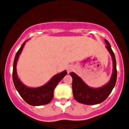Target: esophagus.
<instances>
[{
    "mask_svg": "<svg viewBox=\"0 0 129 129\" xmlns=\"http://www.w3.org/2000/svg\"><path fill=\"white\" fill-rule=\"evenodd\" d=\"M73 69H74V67H73V66H69L68 67H67V73H71V71H73Z\"/></svg>",
    "mask_w": 129,
    "mask_h": 129,
    "instance_id": "1",
    "label": "esophagus"
}]
</instances>
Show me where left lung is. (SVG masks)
Here are the masks:
<instances>
[{
	"instance_id": "8db88e82",
	"label": "left lung",
	"mask_w": 129,
	"mask_h": 129,
	"mask_svg": "<svg viewBox=\"0 0 129 129\" xmlns=\"http://www.w3.org/2000/svg\"><path fill=\"white\" fill-rule=\"evenodd\" d=\"M104 41L107 44L106 47L111 56L113 63V73L110 80L104 86L98 88H93L88 86L76 74L74 73H69L73 78L72 88L73 96L78 103L86 105H94L103 103L108 98L115 87L117 78L116 58L109 43L106 39H104Z\"/></svg>"
}]
</instances>
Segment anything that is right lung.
Returning <instances> with one entry per match:
<instances>
[{
    "mask_svg": "<svg viewBox=\"0 0 129 129\" xmlns=\"http://www.w3.org/2000/svg\"><path fill=\"white\" fill-rule=\"evenodd\" d=\"M25 41L22 44L15 55L13 63V80L16 89L23 99L31 106H42L50 103L53 97V92L55 87L62 78L67 74V71L62 72L54 76L50 81L43 86L37 88H30L25 86L18 79L16 73V63L19 56L22 51Z\"/></svg>",
    "mask_w": 129,
    "mask_h": 129,
    "instance_id": "1",
    "label": "right lung"
}]
</instances>
